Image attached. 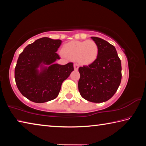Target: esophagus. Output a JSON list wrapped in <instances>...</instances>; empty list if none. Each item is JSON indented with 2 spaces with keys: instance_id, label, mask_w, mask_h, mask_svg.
Returning a JSON list of instances; mask_svg holds the SVG:
<instances>
[{
  "instance_id": "34e87169",
  "label": "esophagus",
  "mask_w": 146,
  "mask_h": 146,
  "mask_svg": "<svg viewBox=\"0 0 146 146\" xmlns=\"http://www.w3.org/2000/svg\"><path fill=\"white\" fill-rule=\"evenodd\" d=\"M78 67H79V66H78V64H76V63L74 64V69H75V70L77 71L78 69Z\"/></svg>"
}]
</instances>
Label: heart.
<instances>
[{"label": "heart", "instance_id": "1", "mask_svg": "<svg viewBox=\"0 0 146 146\" xmlns=\"http://www.w3.org/2000/svg\"><path fill=\"white\" fill-rule=\"evenodd\" d=\"M64 55L71 60H78L84 64L94 62L98 57V47L92 40L71 41L64 44L62 48Z\"/></svg>", "mask_w": 146, "mask_h": 146}]
</instances>
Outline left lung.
<instances>
[{
  "instance_id": "left-lung-1",
  "label": "left lung",
  "mask_w": 146,
  "mask_h": 146,
  "mask_svg": "<svg viewBox=\"0 0 146 146\" xmlns=\"http://www.w3.org/2000/svg\"><path fill=\"white\" fill-rule=\"evenodd\" d=\"M91 38L97 44L99 52L94 62L78 68V87L84 99L100 103L110 99L117 91L122 79V66L115 46L100 38Z\"/></svg>"
}]
</instances>
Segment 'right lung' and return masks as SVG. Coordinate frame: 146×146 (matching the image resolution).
<instances>
[{"label": "right lung", "instance_id": "add662e5", "mask_svg": "<svg viewBox=\"0 0 146 146\" xmlns=\"http://www.w3.org/2000/svg\"><path fill=\"white\" fill-rule=\"evenodd\" d=\"M61 43L58 39L40 38L20 54L15 69V82L22 95L32 102L43 103L56 98L62 84L74 70L72 62L55 64L60 59L56 52Z\"/></svg>", "mask_w": 146, "mask_h": 146}]
</instances>
